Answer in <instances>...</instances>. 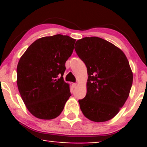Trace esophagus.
<instances>
[{
	"label": "esophagus",
	"instance_id": "1",
	"mask_svg": "<svg viewBox=\"0 0 147 147\" xmlns=\"http://www.w3.org/2000/svg\"><path fill=\"white\" fill-rule=\"evenodd\" d=\"M77 84L76 83L72 84V87H73V88H76V87H77Z\"/></svg>",
	"mask_w": 147,
	"mask_h": 147
}]
</instances>
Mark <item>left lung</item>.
<instances>
[{"mask_svg": "<svg viewBox=\"0 0 147 147\" xmlns=\"http://www.w3.org/2000/svg\"><path fill=\"white\" fill-rule=\"evenodd\" d=\"M76 53L87 68V92L79 99L86 117L96 122L110 120L129 95L133 72L126 55L113 43L99 37L77 41Z\"/></svg>", "mask_w": 147, "mask_h": 147, "instance_id": "obj_1", "label": "left lung"}]
</instances>
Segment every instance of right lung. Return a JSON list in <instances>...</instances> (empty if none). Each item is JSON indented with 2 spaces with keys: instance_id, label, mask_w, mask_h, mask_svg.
I'll list each match as a JSON object with an SVG mask.
<instances>
[{
  "instance_id": "1",
  "label": "right lung",
  "mask_w": 147,
  "mask_h": 147,
  "mask_svg": "<svg viewBox=\"0 0 147 147\" xmlns=\"http://www.w3.org/2000/svg\"><path fill=\"white\" fill-rule=\"evenodd\" d=\"M75 41L61 34L42 37L32 43L20 59L16 69L18 91L34 117L56 118L71 96L63 76Z\"/></svg>"
}]
</instances>
